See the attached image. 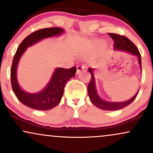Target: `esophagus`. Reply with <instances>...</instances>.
Returning <instances> with one entry per match:
<instances>
[{
  "label": "esophagus",
  "mask_w": 153,
  "mask_h": 153,
  "mask_svg": "<svg viewBox=\"0 0 153 153\" xmlns=\"http://www.w3.org/2000/svg\"><path fill=\"white\" fill-rule=\"evenodd\" d=\"M84 68H85L84 65H77V74H79V73H80Z\"/></svg>",
  "instance_id": "1"
}]
</instances>
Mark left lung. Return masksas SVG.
<instances>
[{
	"label": "left lung",
	"instance_id": "left-lung-1",
	"mask_svg": "<svg viewBox=\"0 0 153 153\" xmlns=\"http://www.w3.org/2000/svg\"><path fill=\"white\" fill-rule=\"evenodd\" d=\"M109 36L114 40V51L129 53L130 55L137 57V59H138L140 68V70L142 71L140 53L137 47L134 45V43L125 36H120V35L115 33H109ZM88 71L91 74V80L88 86V95H89L90 100H91L92 103L95 106H96L97 108H100L101 110H111V111L120 110L129 105L131 102H133L135 97H137L139 90L132 98L127 101H124V102H110V101L103 100V99L101 98L100 95L97 93L96 85H95V75L94 73H93V68H89Z\"/></svg>",
	"mask_w": 153,
	"mask_h": 153
}]
</instances>
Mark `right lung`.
I'll return each instance as SVG.
<instances>
[{"instance_id": "1", "label": "right lung", "mask_w": 153, "mask_h": 153, "mask_svg": "<svg viewBox=\"0 0 153 153\" xmlns=\"http://www.w3.org/2000/svg\"><path fill=\"white\" fill-rule=\"evenodd\" d=\"M65 30L60 27H48L40 29L27 36L18 48L15 54L10 71V80L15 95L23 105L38 110H51L61 100L64 88L68 80L75 75L76 68L70 69L57 68L53 72L51 80L45 88L38 93H31L23 91L17 78V68L21 57L28 47L32 46L45 38L61 36Z\"/></svg>"}]
</instances>
